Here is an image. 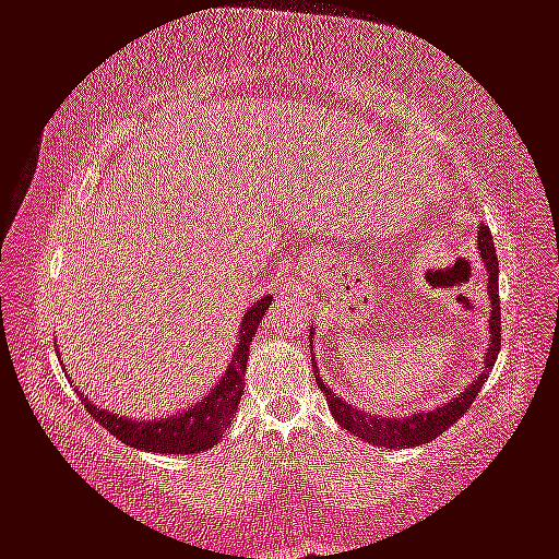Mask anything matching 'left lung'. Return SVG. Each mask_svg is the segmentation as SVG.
<instances>
[{
	"label": "left lung",
	"instance_id": "8db88e82",
	"mask_svg": "<svg viewBox=\"0 0 559 559\" xmlns=\"http://www.w3.org/2000/svg\"><path fill=\"white\" fill-rule=\"evenodd\" d=\"M479 253L485 258L487 273H489V301H492V321H489V329H492V344L487 348V361H485V371L479 373L474 384L462 391L454 402H449L447 406H441L437 412H419L409 416V419H379V416H369L361 409H356L344 399L331 394V389L326 386V381L319 379V371L316 373V381L323 394H326L329 409L333 414L341 427H344L348 435L359 437L364 441H369L373 447H386V449H409V447H419L427 444V441L437 439L441 431H447L456 419H462L464 412L474 404V399L479 396V389L485 384L487 373L492 371V366L497 361L499 354V341H502V316H499V261H497V248L492 240V233H489L487 226H479Z\"/></svg>",
	"mask_w": 559,
	"mask_h": 559
}]
</instances>
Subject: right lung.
<instances>
[{
    "mask_svg": "<svg viewBox=\"0 0 559 559\" xmlns=\"http://www.w3.org/2000/svg\"><path fill=\"white\" fill-rule=\"evenodd\" d=\"M269 306L271 296H265L248 308V313L243 316V326H240L238 348L233 352V361L228 366L226 377L218 381V386H215L211 394L200 399L193 409L175 414L170 419L160 421H130L122 419L118 414H110L107 409H99V406L90 404L87 399L80 394L82 402H85V409L95 421L103 424L115 439H120L124 444L135 449L163 454L205 452V449H211L215 441L223 437V431L228 429L233 414L238 409L246 386V361L248 352H251L253 333L265 311H269Z\"/></svg>",
    "mask_w": 559,
    "mask_h": 559,
    "instance_id": "right-lung-1",
    "label": "right lung"
}]
</instances>
